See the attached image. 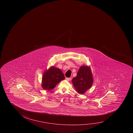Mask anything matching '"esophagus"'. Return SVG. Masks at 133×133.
Listing matches in <instances>:
<instances>
[{
    "label": "esophagus",
    "mask_w": 133,
    "mask_h": 133,
    "mask_svg": "<svg viewBox=\"0 0 133 133\" xmlns=\"http://www.w3.org/2000/svg\"><path fill=\"white\" fill-rule=\"evenodd\" d=\"M66 80L68 81H70V80H71V78H70V77H69V78H68V77H67V78H66Z\"/></svg>",
    "instance_id": "esophagus-1"
}]
</instances>
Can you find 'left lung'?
<instances>
[{"instance_id": "1", "label": "left lung", "mask_w": 133, "mask_h": 133, "mask_svg": "<svg viewBox=\"0 0 133 133\" xmlns=\"http://www.w3.org/2000/svg\"><path fill=\"white\" fill-rule=\"evenodd\" d=\"M72 83L76 91L83 94L91 87L93 82L91 72L87 66H81L78 71L77 76L72 79Z\"/></svg>"}]
</instances>
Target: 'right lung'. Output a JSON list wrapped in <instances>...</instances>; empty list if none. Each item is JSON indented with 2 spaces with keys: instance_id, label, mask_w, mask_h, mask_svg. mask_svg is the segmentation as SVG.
<instances>
[{
  "instance_id": "right-lung-1",
  "label": "right lung",
  "mask_w": 133,
  "mask_h": 133,
  "mask_svg": "<svg viewBox=\"0 0 133 133\" xmlns=\"http://www.w3.org/2000/svg\"><path fill=\"white\" fill-rule=\"evenodd\" d=\"M64 79V74L61 70L52 67L44 73L42 87L45 90H51Z\"/></svg>"
}]
</instances>
